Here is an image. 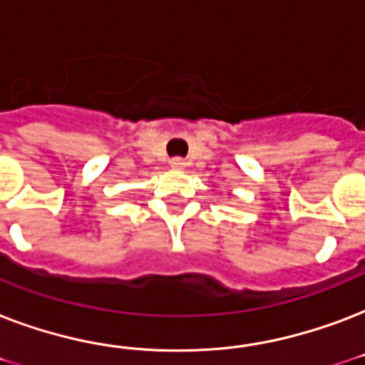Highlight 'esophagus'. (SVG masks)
I'll return each instance as SVG.
<instances>
[{
    "instance_id": "1",
    "label": "esophagus",
    "mask_w": 365,
    "mask_h": 365,
    "mask_svg": "<svg viewBox=\"0 0 365 365\" xmlns=\"http://www.w3.org/2000/svg\"><path fill=\"white\" fill-rule=\"evenodd\" d=\"M187 166V163L183 159H180V157H176V159L170 160V168H174V170H183Z\"/></svg>"
}]
</instances>
